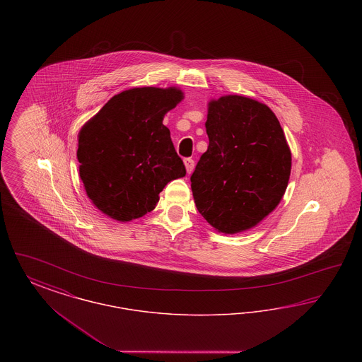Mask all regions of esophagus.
<instances>
[{
	"label": "esophagus",
	"mask_w": 362,
	"mask_h": 362,
	"mask_svg": "<svg viewBox=\"0 0 362 362\" xmlns=\"http://www.w3.org/2000/svg\"><path fill=\"white\" fill-rule=\"evenodd\" d=\"M185 165H186V171L187 173H191L194 171V167H195V163L192 158H185Z\"/></svg>",
	"instance_id": "esophagus-1"
}]
</instances>
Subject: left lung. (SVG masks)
<instances>
[{"label": "left lung", "mask_w": 362, "mask_h": 362, "mask_svg": "<svg viewBox=\"0 0 362 362\" xmlns=\"http://www.w3.org/2000/svg\"><path fill=\"white\" fill-rule=\"evenodd\" d=\"M207 151L191 175L195 206L217 232L248 230L276 209L292 153L276 114L258 100L225 95L207 104Z\"/></svg>", "instance_id": "1"}]
</instances>
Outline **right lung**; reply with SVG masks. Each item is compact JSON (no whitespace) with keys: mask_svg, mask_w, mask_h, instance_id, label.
<instances>
[{"mask_svg":"<svg viewBox=\"0 0 362 362\" xmlns=\"http://www.w3.org/2000/svg\"><path fill=\"white\" fill-rule=\"evenodd\" d=\"M185 99L180 88L141 86L111 98L78 133L86 195L107 217L129 223L155 209L158 194L186 168L163 119Z\"/></svg>","mask_w":362,"mask_h":362,"instance_id":"right-lung-1","label":"right lung"}]
</instances>
